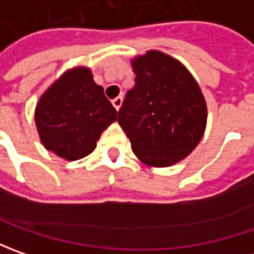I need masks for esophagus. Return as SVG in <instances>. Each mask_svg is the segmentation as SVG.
<instances>
[{"instance_id":"1","label":"esophagus","mask_w":254,"mask_h":254,"mask_svg":"<svg viewBox=\"0 0 254 254\" xmlns=\"http://www.w3.org/2000/svg\"><path fill=\"white\" fill-rule=\"evenodd\" d=\"M112 103H113V106H114V109L119 112V110H120V107H122V104H123V97L122 96H117V97H114V99H113Z\"/></svg>"}]
</instances>
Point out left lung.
<instances>
[{
    "instance_id": "left-lung-1",
    "label": "left lung",
    "mask_w": 254,
    "mask_h": 254,
    "mask_svg": "<svg viewBox=\"0 0 254 254\" xmlns=\"http://www.w3.org/2000/svg\"><path fill=\"white\" fill-rule=\"evenodd\" d=\"M135 84L119 110V124L135 157L154 168L187 158L203 137L208 107L187 66L161 51L130 61Z\"/></svg>"
}]
</instances>
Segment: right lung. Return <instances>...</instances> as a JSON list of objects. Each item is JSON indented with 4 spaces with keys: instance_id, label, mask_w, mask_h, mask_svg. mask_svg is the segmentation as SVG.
<instances>
[{
    "instance_id": "add662e5",
    "label": "right lung",
    "mask_w": 254,
    "mask_h": 254,
    "mask_svg": "<svg viewBox=\"0 0 254 254\" xmlns=\"http://www.w3.org/2000/svg\"><path fill=\"white\" fill-rule=\"evenodd\" d=\"M34 116L42 145L66 161L94 151L102 132L117 120L116 109L87 66L64 70L42 93Z\"/></svg>"
}]
</instances>
